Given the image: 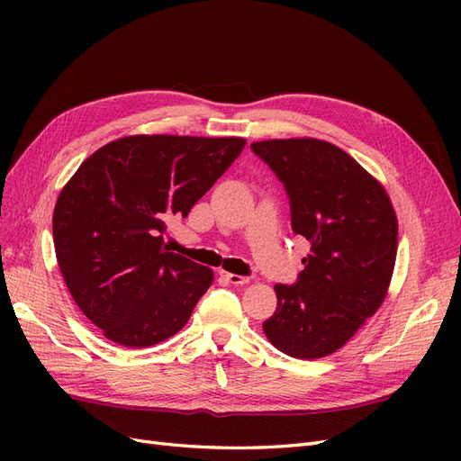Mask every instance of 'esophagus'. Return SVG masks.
<instances>
[{"label": "esophagus", "mask_w": 461, "mask_h": 461, "mask_svg": "<svg viewBox=\"0 0 461 461\" xmlns=\"http://www.w3.org/2000/svg\"><path fill=\"white\" fill-rule=\"evenodd\" d=\"M219 275L230 285H248L249 283L248 276H240V275H234V273H229V271H221Z\"/></svg>", "instance_id": "1"}]
</instances>
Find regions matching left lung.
Masks as SVG:
<instances>
[{
    "mask_svg": "<svg viewBox=\"0 0 461 461\" xmlns=\"http://www.w3.org/2000/svg\"><path fill=\"white\" fill-rule=\"evenodd\" d=\"M252 149L285 183L292 230L312 240L298 283L275 285L276 310L263 332L286 356H330L388 294L398 252L393 202L379 180L327 140L275 138Z\"/></svg>",
    "mask_w": 461,
    "mask_h": 461,
    "instance_id": "obj_1",
    "label": "left lung"
}]
</instances>
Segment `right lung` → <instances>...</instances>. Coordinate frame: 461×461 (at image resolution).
Wrapping results in <instances>:
<instances>
[{
	"label": "right lung",
	"mask_w": 461,
	"mask_h": 461,
	"mask_svg": "<svg viewBox=\"0 0 461 461\" xmlns=\"http://www.w3.org/2000/svg\"><path fill=\"white\" fill-rule=\"evenodd\" d=\"M244 146L240 136H124L95 149L61 188L55 258L107 340L148 348L186 325L213 271L169 252L165 222L186 217Z\"/></svg>",
	"instance_id": "right-lung-1"
}]
</instances>
